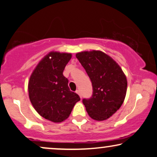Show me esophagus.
I'll return each mask as SVG.
<instances>
[{
	"label": "esophagus",
	"instance_id": "esophagus-1",
	"mask_svg": "<svg viewBox=\"0 0 157 157\" xmlns=\"http://www.w3.org/2000/svg\"><path fill=\"white\" fill-rule=\"evenodd\" d=\"M76 93L78 94L79 95H80V98H82V95H81V93H80V90H77L76 91Z\"/></svg>",
	"mask_w": 157,
	"mask_h": 157
}]
</instances>
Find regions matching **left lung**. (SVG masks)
Returning <instances> with one entry per match:
<instances>
[{
  "mask_svg": "<svg viewBox=\"0 0 157 157\" xmlns=\"http://www.w3.org/2000/svg\"><path fill=\"white\" fill-rule=\"evenodd\" d=\"M93 85V95L82 100L87 113L95 121L112 116L124 103L127 90L126 77L110 56L93 50L76 54Z\"/></svg>",
  "mask_w": 157,
  "mask_h": 157,
  "instance_id": "1",
  "label": "left lung"
}]
</instances>
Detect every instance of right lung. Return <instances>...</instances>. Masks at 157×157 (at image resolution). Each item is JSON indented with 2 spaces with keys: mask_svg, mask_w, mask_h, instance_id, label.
I'll list each match as a JSON object with an SVG mask.
<instances>
[{
  "mask_svg": "<svg viewBox=\"0 0 157 157\" xmlns=\"http://www.w3.org/2000/svg\"><path fill=\"white\" fill-rule=\"evenodd\" d=\"M72 54L51 52L37 64L29 81V99L36 112L47 120L60 123L70 116L80 98L70 91L63 71Z\"/></svg>",
  "mask_w": 157,
  "mask_h": 157,
  "instance_id": "obj_1",
  "label": "right lung"
}]
</instances>
